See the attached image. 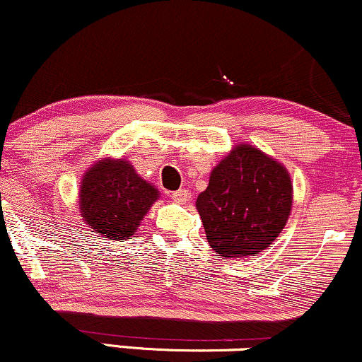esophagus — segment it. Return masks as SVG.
Segmentation results:
<instances>
[{"label": "esophagus", "mask_w": 362, "mask_h": 362, "mask_svg": "<svg viewBox=\"0 0 362 362\" xmlns=\"http://www.w3.org/2000/svg\"><path fill=\"white\" fill-rule=\"evenodd\" d=\"M171 198L176 203L185 204L186 202H189V191L188 189H177V191H174V193L171 194Z\"/></svg>", "instance_id": "34e87169"}]
</instances>
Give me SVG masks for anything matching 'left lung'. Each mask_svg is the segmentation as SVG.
Masks as SVG:
<instances>
[{
    "instance_id": "obj_1",
    "label": "left lung",
    "mask_w": 362,
    "mask_h": 362,
    "mask_svg": "<svg viewBox=\"0 0 362 362\" xmlns=\"http://www.w3.org/2000/svg\"><path fill=\"white\" fill-rule=\"evenodd\" d=\"M292 181L279 160L255 146L233 147L196 199L209 247L225 258L255 257L284 230Z\"/></svg>"
}]
</instances>
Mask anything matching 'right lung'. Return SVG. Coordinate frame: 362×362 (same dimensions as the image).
Masks as SVG:
<instances>
[{
	"label": "right lung",
	"instance_id": "add662e5",
	"mask_svg": "<svg viewBox=\"0 0 362 362\" xmlns=\"http://www.w3.org/2000/svg\"><path fill=\"white\" fill-rule=\"evenodd\" d=\"M158 198L159 191L129 160L100 159L83 174L78 204L93 233L119 242L136 233Z\"/></svg>",
	"mask_w": 362,
	"mask_h": 362
}]
</instances>
